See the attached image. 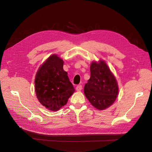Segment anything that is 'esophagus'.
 <instances>
[{
	"label": "esophagus",
	"instance_id": "1",
	"mask_svg": "<svg viewBox=\"0 0 152 152\" xmlns=\"http://www.w3.org/2000/svg\"><path fill=\"white\" fill-rule=\"evenodd\" d=\"M82 89H83V86L80 85L77 86V87H76V90L78 91V92H79V91H80Z\"/></svg>",
	"mask_w": 152,
	"mask_h": 152
}]
</instances>
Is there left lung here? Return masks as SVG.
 I'll list each match as a JSON object with an SVG mask.
<instances>
[{"instance_id": "8db88e82", "label": "left lung", "mask_w": 152, "mask_h": 152, "mask_svg": "<svg viewBox=\"0 0 152 152\" xmlns=\"http://www.w3.org/2000/svg\"><path fill=\"white\" fill-rule=\"evenodd\" d=\"M118 90L116 77L104 60L91 63L90 78L84 93L92 106L100 110L109 108L116 101Z\"/></svg>"}]
</instances>
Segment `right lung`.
Listing matches in <instances>:
<instances>
[{
	"label": "right lung",
	"mask_w": 152,
	"mask_h": 152,
	"mask_svg": "<svg viewBox=\"0 0 152 152\" xmlns=\"http://www.w3.org/2000/svg\"><path fill=\"white\" fill-rule=\"evenodd\" d=\"M64 61L54 54L39 66L35 77V92L38 101L46 109L57 111L66 104L75 92Z\"/></svg>",
	"instance_id": "right-lung-1"
}]
</instances>
